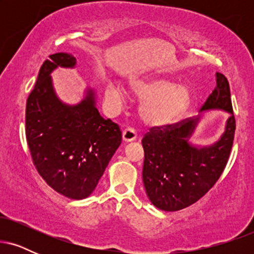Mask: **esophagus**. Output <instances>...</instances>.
I'll list each match as a JSON object with an SVG mask.
<instances>
[{
    "mask_svg": "<svg viewBox=\"0 0 254 254\" xmlns=\"http://www.w3.org/2000/svg\"><path fill=\"white\" fill-rule=\"evenodd\" d=\"M136 138H137V133L132 127H127V129L123 131V141L131 142V141H135Z\"/></svg>",
    "mask_w": 254,
    "mask_h": 254,
    "instance_id": "esophagus-1",
    "label": "esophagus"
}]
</instances>
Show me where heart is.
Wrapping results in <instances>:
<instances>
[{
	"mask_svg": "<svg viewBox=\"0 0 254 254\" xmlns=\"http://www.w3.org/2000/svg\"><path fill=\"white\" fill-rule=\"evenodd\" d=\"M132 90L143 100L142 115L148 123L164 127L177 122L190 105V92L186 87L177 86L167 80L137 81ZM106 100L113 107L123 103V93L117 86L110 84L105 92Z\"/></svg>",
	"mask_w": 254,
	"mask_h": 254,
	"instance_id": "obj_1",
	"label": "heart"
}]
</instances>
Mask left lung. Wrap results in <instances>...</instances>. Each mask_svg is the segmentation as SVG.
<instances>
[{
  "mask_svg": "<svg viewBox=\"0 0 254 254\" xmlns=\"http://www.w3.org/2000/svg\"><path fill=\"white\" fill-rule=\"evenodd\" d=\"M216 77V88L200 111L222 109L232 115L220 141L199 149L189 144L196 127L191 118L150 127L142 138L145 192L161 210L178 211L196 203L216 184L228 162L237 125L228 80L220 72Z\"/></svg>",
  "mask_w": 254,
  "mask_h": 254,
  "instance_id": "left-lung-1",
  "label": "left lung"
}]
</instances>
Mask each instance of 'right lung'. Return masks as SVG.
Segmentation results:
<instances>
[{"label":"right lung","instance_id":"1","mask_svg":"<svg viewBox=\"0 0 254 254\" xmlns=\"http://www.w3.org/2000/svg\"><path fill=\"white\" fill-rule=\"evenodd\" d=\"M76 58L58 52L40 66L26 103V139L38 173L49 186L71 199L88 197L122 143L119 125L104 119L94 93L76 106L58 100L50 72L74 66Z\"/></svg>","mask_w":254,"mask_h":254}]
</instances>
